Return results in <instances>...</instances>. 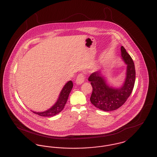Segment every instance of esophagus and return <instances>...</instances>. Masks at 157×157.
<instances>
[{
    "instance_id": "esophagus-1",
    "label": "esophagus",
    "mask_w": 157,
    "mask_h": 157,
    "mask_svg": "<svg viewBox=\"0 0 157 157\" xmlns=\"http://www.w3.org/2000/svg\"><path fill=\"white\" fill-rule=\"evenodd\" d=\"M84 80H85L84 76L82 74H80L78 75V76L76 78V83L78 84V85H81V84H82L83 82H84Z\"/></svg>"
}]
</instances>
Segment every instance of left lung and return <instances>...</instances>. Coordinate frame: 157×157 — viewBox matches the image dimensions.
Masks as SVG:
<instances>
[{
	"label": "left lung",
	"instance_id": "1",
	"mask_svg": "<svg viewBox=\"0 0 157 157\" xmlns=\"http://www.w3.org/2000/svg\"><path fill=\"white\" fill-rule=\"evenodd\" d=\"M121 53L122 59L127 65L126 77L121 87L113 88L108 85L101 71L92 73L88 78L92 86L90 101L95 107L104 111H114L121 107L130 96L134 86V63L122 46Z\"/></svg>",
	"mask_w": 157,
	"mask_h": 157
}]
</instances>
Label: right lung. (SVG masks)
<instances>
[{"mask_svg":"<svg viewBox=\"0 0 157 157\" xmlns=\"http://www.w3.org/2000/svg\"><path fill=\"white\" fill-rule=\"evenodd\" d=\"M72 87H73L72 82L71 81H68L64 85L62 90H61L59 97L58 98L56 102L51 108H50L49 109L44 112H34L32 111L36 114H37L38 115L42 116V117H53L56 115V114L59 113L63 110L65 105L67 102L69 95L72 89Z\"/></svg>","mask_w":157,"mask_h":157,"instance_id":"1","label":"right lung"}]
</instances>
